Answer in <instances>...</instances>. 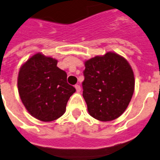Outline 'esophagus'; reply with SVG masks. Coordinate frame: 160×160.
<instances>
[{
  "label": "esophagus",
  "mask_w": 160,
  "mask_h": 160,
  "mask_svg": "<svg viewBox=\"0 0 160 160\" xmlns=\"http://www.w3.org/2000/svg\"><path fill=\"white\" fill-rule=\"evenodd\" d=\"M75 88H76V91L78 92H79L81 91V88H80V86H79L78 84L75 85Z\"/></svg>",
  "instance_id": "obj_1"
}]
</instances>
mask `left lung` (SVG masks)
Segmentation results:
<instances>
[{
    "label": "left lung",
    "instance_id": "left-lung-1",
    "mask_svg": "<svg viewBox=\"0 0 160 160\" xmlns=\"http://www.w3.org/2000/svg\"><path fill=\"white\" fill-rule=\"evenodd\" d=\"M82 96L91 116L102 121L118 118L128 107L135 89L131 65L108 52L85 62Z\"/></svg>",
    "mask_w": 160,
    "mask_h": 160
}]
</instances>
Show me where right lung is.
Returning <instances> with one entry per match:
<instances>
[{
  "label": "right lung",
  "instance_id": "right-lung-1",
  "mask_svg": "<svg viewBox=\"0 0 160 160\" xmlns=\"http://www.w3.org/2000/svg\"><path fill=\"white\" fill-rule=\"evenodd\" d=\"M58 61L36 53L22 65L18 75V91L29 114L42 121L62 116L69 98L76 92L67 82V73Z\"/></svg>",
  "mask_w": 160,
  "mask_h": 160
}]
</instances>
